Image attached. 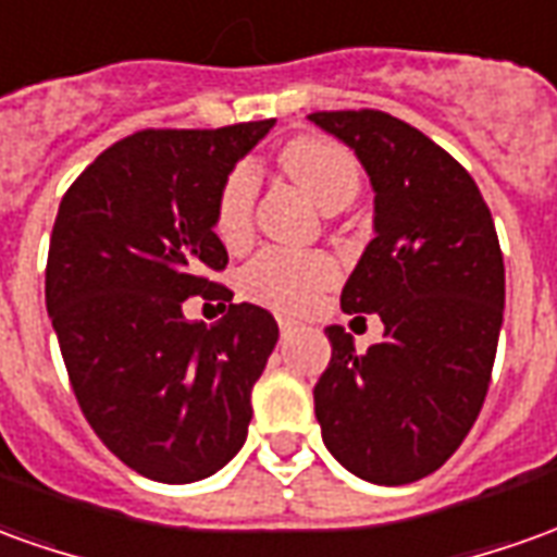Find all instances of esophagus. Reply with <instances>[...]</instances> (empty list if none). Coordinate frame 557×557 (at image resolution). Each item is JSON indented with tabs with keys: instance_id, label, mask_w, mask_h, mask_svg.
Listing matches in <instances>:
<instances>
[{
	"instance_id": "esophagus-1",
	"label": "esophagus",
	"mask_w": 557,
	"mask_h": 557,
	"mask_svg": "<svg viewBox=\"0 0 557 557\" xmlns=\"http://www.w3.org/2000/svg\"><path fill=\"white\" fill-rule=\"evenodd\" d=\"M277 325H280V332H283V334H289V332H295V329H298V322H295V319H289V317H277Z\"/></svg>"
}]
</instances>
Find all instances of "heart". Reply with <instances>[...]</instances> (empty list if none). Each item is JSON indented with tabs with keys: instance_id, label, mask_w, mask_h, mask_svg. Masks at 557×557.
Masks as SVG:
<instances>
[{
	"instance_id": "obj_1",
	"label": "heart",
	"mask_w": 557,
	"mask_h": 557,
	"mask_svg": "<svg viewBox=\"0 0 557 557\" xmlns=\"http://www.w3.org/2000/svg\"><path fill=\"white\" fill-rule=\"evenodd\" d=\"M280 165L325 213L344 211L359 196V162L344 144L332 138H317V135L295 138L280 150ZM252 198H256V171L247 162H240L225 174L213 211L216 235L228 247H235L250 235ZM332 280L334 262L329 256L271 247L244 268L240 286L262 305L277 310H305Z\"/></svg>"
}]
</instances>
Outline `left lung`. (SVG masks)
<instances>
[{
    "label": "left lung",
    "instance_id": "obj_1",
    "mask_svg": "<svg viewBox=\"0 0 557 557\" xmlns=\"http://www.w3.org/2000/svg\"><path fill=\"white\" fill-rule=\"evenodd\" d=\"M373 186V238L341 292L376 313L383 341L359 352L329 325L332 361L313 388L322 443L359 480L434 473L476 422L504 322V256L480 186L443 147L383 111H319Z\"/></svg>",
    "mask_w": 557,
    "mask_h": 557
}]
</instances>
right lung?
<instances>
[{
    "label": "right lung",
    "mask_w": 557,
    "mask_h": 557,
    "mask_svg": "<svg viewBox=\"0 0 557 557\" xmlns=\"http://www.w3.org/2000/svg\"><path fill=\"white\" fill-rule=\"evenodd\" d=\"M271 126L135 132L60 201L48 317L87 422L147 480H205L247 441L252 386L277 344V322L244 301L208 329L184 317V301H232L208 280L228 265L213 232L216 196Z\"/></svg>",
    "instance_id": "add662e5"
}]
</instances>
